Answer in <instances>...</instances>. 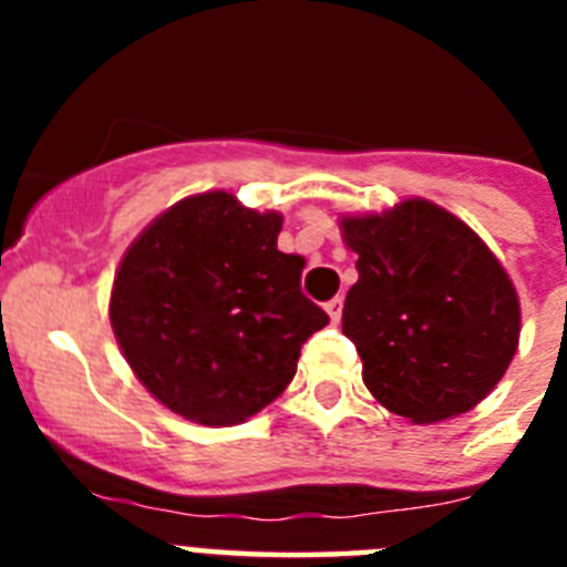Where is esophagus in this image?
I'll return each mask as SVG.
<instances>
[{
  "label": "esophagus",
  "mask_w": 567,
  "mask_h": 567,
  "mask_svg": "<svg viewBox=\"0 0 567 567\" xmlns=\"http://www.w3.org/2000/svg\"><path fill=\"white\" fill-rule=\"evenodd\" d=\"M327 312H329V318H332V323H338L340 312H343V298H332V300H329Z\"/></svg>",
  "instance_id": "esophagus-1"
}]
</instances>
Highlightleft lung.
I'll return each mask as SVG.
<instances>
[{
	"label": "left lung",
	"instance_id": "left-lung-1",
	"mask_svg": "<svg viewBox=\"0 0 567 567\" xmlns=\"http://www.w3.org/2000/svg\"><path fill=\"white\" fill-rule=\"evenodd\" d=\"M340 235L358 255L343 334L372 398L414 425L488 398L517 354L519 298L485 240L425 198L343 215Z\"/></svg>",
	"mask_w": 567,
	"mask_h": 567
}]
</instances>
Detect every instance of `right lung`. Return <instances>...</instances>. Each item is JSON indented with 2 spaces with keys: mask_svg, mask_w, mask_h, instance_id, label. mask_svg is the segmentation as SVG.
<instances>
[{
  "mask_svg": "<svg viewBox=\"0 0 567 567\" xmlns=\"http://www.w3.org/2000/svg\"><path fill=\"white\" fill-rule=\"evenodd\" d=\"M280 227L275 209L209 189L164 209L124 252L110 327L169 412L244 423L292 383L300 346L329 323L300 292L307 260L278 249Z\"/></svg>",
  "mask_w": 567,
  "mask_h": 567,
  "instance_id": "add662e5",
  "label": "right lung"
}]
</instances>
